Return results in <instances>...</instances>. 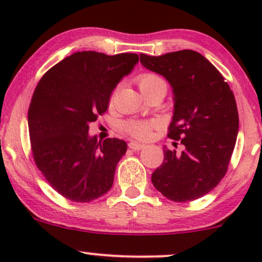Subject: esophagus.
Here are the masks:
<instances>
[{
	"instance_id": "esophagus-1",
	"label": "esophagus",
	"mask_w": 262,
	"mask_h": 262,
	"mask_svg": "<svg viewBox=\"0 0 262 262\" xmlns=\"http://www.w3.org/2000/svg\"><path fill=\"white\" fill-rule=\"evenodd\" d=\"M128 146H129V149L135 150V151H139V150L145 148V145H144V144L137 143V141H130V143L128 144Z\"/></svg>"
}]
</instances>
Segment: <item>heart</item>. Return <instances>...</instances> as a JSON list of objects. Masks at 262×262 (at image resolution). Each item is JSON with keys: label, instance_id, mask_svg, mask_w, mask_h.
Segmentation results:
<instances>
[{"label": "heart", "instance_id": "heart-1", "mask_svg": "<svg viewBox=\"0 0 262 262\" xmlns=\"http://www.w3.org/2000/svg\"><path fill=\"white\" fill-rule=\"evenodd\" d=\"M138 86L143 95H148L152 91H167V83L160 75L154 73H144L138 76ZM156 127L154 121H145V119H129L123 123V130L139 140H146L151 137L152 129Z\"/></svg>", "mask_w": 262, "mask_h": 262}]
</instances>
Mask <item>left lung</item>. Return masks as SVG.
<instances>
[{
    "mask_svg": "<svg viewBox=\"0 0 262 262\" xmlns=\"http://www.w3.org/2000/svg\"><path fill=\"white\" fill-rule=\"evenodd\" d=\"M140 62L172 86L175 112L167 137L183 145L181 152L164 149L152 185L173 202L203 197L225 176L235 146L239 116L234 93L215 66L193 50L140 54Z\"/></svg>",
    "mask_w": 262,
    "mask_h": 262,
    "instance_id": "8db88e82",
    "label": "left lung"
}]
</instances>
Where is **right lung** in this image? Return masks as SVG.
<instances>
[{
  "mask_svg": "<svg viewBox=\"0 0 262 262\" xmlns=\"http://www.w3.org/2000/svg\"><path fill=\"white\" fill-rule=\"evenodd\" d=\"M138 60L130 53L77 52L49 69L35 87L28 111L33 159L66 200L91 202L112 187L127 143L97 141L89 128L108 110L114 87Z\"/></svg>",
  "mask_w": 262,
  "mask_h": 262,
  "instance_id": "right-lung-1",
  "label": "right lung"
}]
</instances>
